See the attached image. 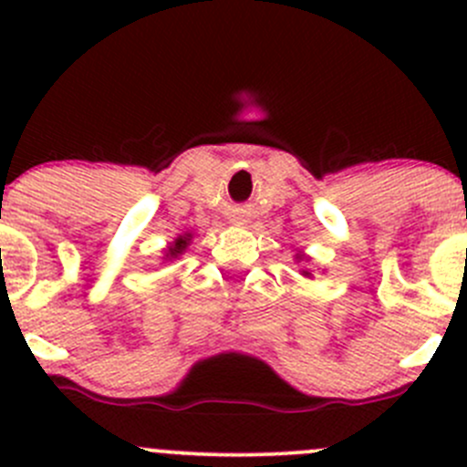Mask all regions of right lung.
I'll use <instances>...</instances> for the list:
<instances>
[{
  "instance_id": "1",
  "label": "right lung",
  "mask_w": 467,
  "mask_h": 467,
  "mask_svg": "<svg viewBox=\"0 0 467 467\" xmlns=\"http://www.w3.org/2000/svg\"><path fill=\"white\" fill-rule=\"evenodd\" d=\"M185 246H187V237H181V239H176V244H173V246L169 248V255H171V257H176L178 253H182V251H185Z\"/></svg>"
}]
</instances>
